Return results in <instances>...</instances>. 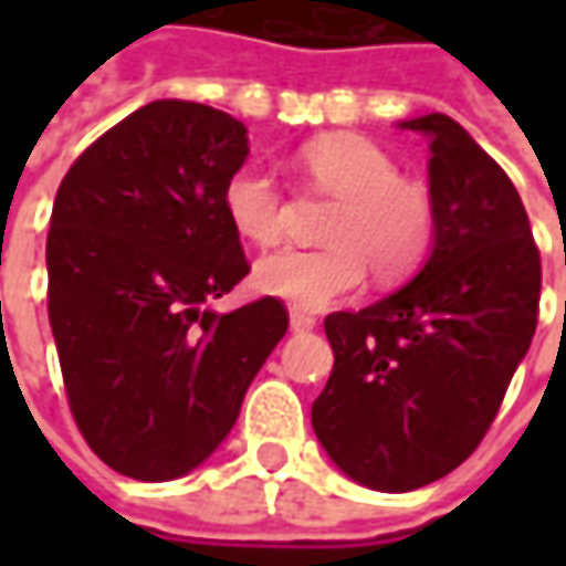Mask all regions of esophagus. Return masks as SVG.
Here are the masks:
<instances>
[{
  "instance_id": "obj_1",
  "label": "esophagus",
  "mask_w": 566,
  "mask_h": 566,
  "mask_svg": "<svg viewBox=\"0 0 566 566\" xmlns=\"http://www.w3.org/2000/svg\"><path fill=\"white\" fill-rule=\"evenodd\" d=\"M315 317L308 315V312H298V308H293L290 312V331H295V334H305V331H315Z\"/></svg>"
}]
</instances>
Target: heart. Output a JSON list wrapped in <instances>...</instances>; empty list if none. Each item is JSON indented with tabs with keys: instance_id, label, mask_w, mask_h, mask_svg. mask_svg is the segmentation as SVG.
<instances>
[{
	"instance_id": "heart-1",
	"label": "heart",
	"mask_w": 566,
	"mask_h": 566,
	"mask_svg": "<svg viewBox=\"0 0 566 566\" xmlns=\"http://www.w3.org/2000/svg\"><path fill=\"white\" fill-rule=\"evenodd\" d=\"M317 188L337 198L324 249H280L254 264V286L295 308H327L356 293L375 268L402 280L424 261L434 239V205L419 182L378 144L359 135H324L298 150ZM229 227L254 245H273L283 227V191L261 164L239 166L223 186Z\"/></svg>"
}]
</instances>
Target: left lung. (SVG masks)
Returning <instances> with one entry per match:
<instances>
[{
    "mask_svg": "<svg viewBox=\"0 0 566 566\" xmlns=\"http://www.w3.org/2000/svg\"><path fill=\"white\" fill-rule=\"evenodd\" d=\"M397 125L431 150V251L397 293L324 321L334 371L312 406L339 472L390 494L438 482L479 447L530 353L542 293L507 172L444 113Z\"/></svg>",
    "mask_w": 566,
    "mask_h": 566,
    "instance_id": "8db88e82",
    "label": "left lung"
}]
</instances>
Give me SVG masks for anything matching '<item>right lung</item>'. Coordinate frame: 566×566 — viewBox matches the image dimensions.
Segmentation results:
<instances>
[{"instance_id": "1", "label": "right lung", "mask_w": 566, "mask_h": 566, "mask_svg": "<svg viewBox=\"0 0 566 566\" xmlns=\"http://www.w3.org/2000/svg\"><path fill=\"white\" fill-rule=\"evenodd\" d=\"M249 128L188 99H154L91 144L55 195L46 273L65 394L99 460L169 482L223 444L283 339L264 295L213 312L249 261L223 210Z\"/></svg>"}]
</instances>
